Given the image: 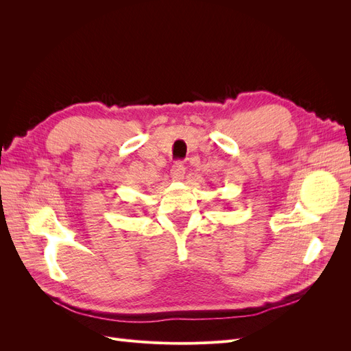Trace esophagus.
Returning a JSON list of instances; mask_svg holds the SVG:
<instances>
[{"mask_svg":"<svg viewBox=\"0 0 351 351\" xmlns=\"http://www.w3.org/2000/svg\"><path fill=\"white\" fill-rule=\"evenodd\" d=\"M186 174V167L183 165V162H176L171 168V178L174 182H180V180L184 178Z\"/></svg>","mask_w":351,"mask_h":351,"instance_id":"1","label":"esophagus"}]
</instances>
